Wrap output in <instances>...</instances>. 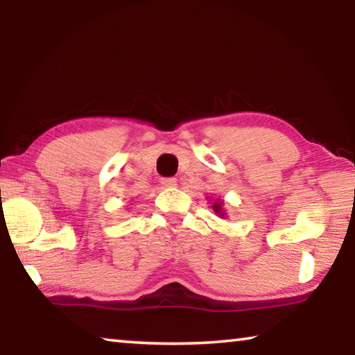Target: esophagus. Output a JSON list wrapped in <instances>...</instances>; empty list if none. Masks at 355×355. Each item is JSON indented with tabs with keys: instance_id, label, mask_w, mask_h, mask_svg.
Returning a JSON list of instances; mask_svg holds the SVG:
<instances>
[{
	"instance_id": "34e87169",
	"label": "esophagus",
	"mask_w": 355,
	"mask_h": 355,
	"mask_svg": "<svg viewBox=\"0 0 355 355\" xmlns=\"http://www.w3.org/2000/svg\"><path fill=\"white\" fill-rule=\"evenodd\" d=\"M161 184L167 186V188H172V186L177 184V178L173 177H167V178H161Z\"/></svg>"
}]
</instances>
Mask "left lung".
Returning <instances> with one entry per match:
<instances>
[{
    "label": "left lung",
    "instance_id": "8db88e82",
    "mask_svg": "<svg viewBox=\"0 0 355 355\" xmlns=\"http://www.w3.org/2000/svg\"><path fill=\"white\" fill-rule=\"evenodd\" d=\"M213 209L216 213H220V203H214L213 205Z\"/></svg>",
    "mask_w": 355,
    "mask_h": 355
}]
</instances>
